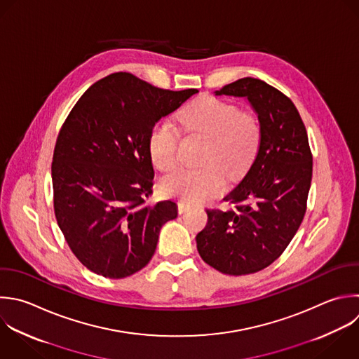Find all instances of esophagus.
Here are the masks:
<instances>
[{"label":"esophagus","mask_w":359,"mask_h":359,"mask_svg":"<svg viewBox=\"0 0 359 359\" xmlns=\"http://www.w3.org/2000/svg\"><path fill=\"white\" fill-rule=\"evenodd\" d=\"M189 209H191V205L187 203L185 201H180V202H178V212H180V213H184V212H187V210H189Z\"/></svg>","instance_id":"obj_1"}]
</instances>
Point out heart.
I'll return each mask as SVG.
<instances>
[{
    "label": "heart",
    "instance_id": "b5f03b06",
    "mask_svg": "<svg viewBox=\"0 0 359 359\" xmlns=\"http://www.w3.org/2000/svg\"><path fill=\"white\" fill-rule=\"evenodd\" d=\"M178 121L182 128L209 140L202 168H178L161 180V191L167 196L188 203L208 201L224 189L226 180L241 178L252 165L262 139L258 116L240 111L236 104L201 97L184 108ZM180 136L165 119L156 122L147 137V149L153 164L168 171L177 164Z\"/></svg>",
    "mask_w": 359,
    "mask_h": 359
}]
</instances>
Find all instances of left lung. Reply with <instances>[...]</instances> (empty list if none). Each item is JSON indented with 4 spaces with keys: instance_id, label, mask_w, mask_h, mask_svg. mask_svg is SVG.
<instances>
[{
    "instance_id": "obj_1",
    "label": "left lung",
    "mask_w": 359,
    "mask_h": 359,
    "mask_svg": "<svg viewBox=\"0 0 359 359\" xmlns=\"http://www.w3.org/2000/svg\"><path fill=\"white\" fill-rule=\"evenodd\" d=\"M216 95L247 98L258 114L262 139L248 172L224 198L236 209H208L196 247L219 272L247 275L271 265L296 234L307 208L313 156L296 107L275 87L245 77Z\"/></svg>"
}]
</instances>
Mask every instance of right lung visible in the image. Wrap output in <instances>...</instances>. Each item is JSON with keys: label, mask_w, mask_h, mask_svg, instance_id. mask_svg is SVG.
I'll return each mask as SVG.
<instances>
[{"label": "right lung", "mask_w": 359, "mask_h": 359, "mask_svg": "<svg viewBox=\"0 0 359 359\" xmlns=\"http://www.w3.org/2000/svg\"><path fill=\"white\" fill-rule=\"evenodd\" d=\"M196 93L114 73L91 86L66 118L52 161L53 206L70 250L90 271L121 279L150 262L177 205L146 202L154 178L149 132Z\"/></svg>", "instance_id": "obj_1"}]
</instances>
